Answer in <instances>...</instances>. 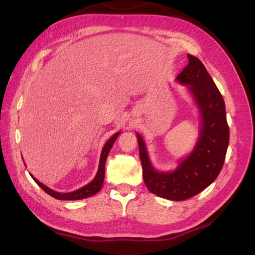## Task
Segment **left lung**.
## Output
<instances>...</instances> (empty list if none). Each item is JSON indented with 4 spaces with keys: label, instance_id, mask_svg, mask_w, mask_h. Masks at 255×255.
<instances>
[{
    "label": "left lung",
    "instance_id": "left-lung-1",
    "mask_svg": "<svg viewBox=\"0 0 255 255\" xmlns=\"http://www.w3.org/2000/svg\"><path fill=\"white\" fill-rule=\"evenodd\" d=\"M188 65L176 76L187 85L201 115V130L194 150L175 170L160 172L153 168L142 137L137 134L145 186L158 197L183 201L198 195L220 173L230 140L223 98L203 64L189 55Z\"/></svg>",
    "mask_w": 255,
    "mask_h": 255
}]
</instances>
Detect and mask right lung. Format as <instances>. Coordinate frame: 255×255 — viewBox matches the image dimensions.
Wrapping results in <instances>:
<instances>
[{"instance_id":"obj_1","label":"right lung","mask_w":255,"mask_h":255,"mask_svg":"<svg viewBox=\"0 0 255 255\" xmlns=\"http://www.w3.org/2000/svg\"><path fill=\"white\" fill-rule=\"evenodd\" d=\"M119 134H120V132L113 135L110 138V139L107 140L105 145L103 146L102 153H101V157H100V164H99L98 172H97V174L95 176V179L92 180L89 184H87L86 186H84V187H82L80 189H76V190H74L72 192H66V194H63V192H57V191L52 190L51 188L47 187V186H45V185L40 183L32 174H30V175H32L34 181L38 185H39V187H41L45 192H47L48 195H50L51 197L55 198V199H58V200H82V199L94 196V195L97 194V192L100 191V189L102 188V185H103V182H104L106 158H107V155H109V153H110V151L112 149L114 142L118 138Z\"/></svg>"}]
</instances>
